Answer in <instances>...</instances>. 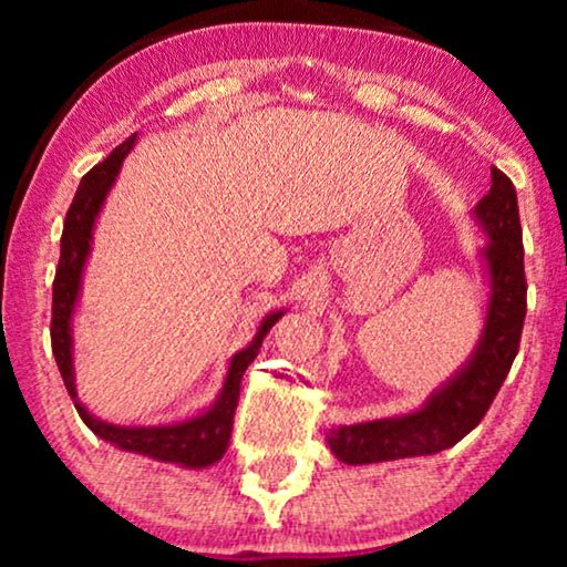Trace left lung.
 <instances>
[{
    "label": "left lung",
    "mask_w": 567,
    "mask_h": 567,
    "mask_svg": "<svg viewBox=\"0 0 567 567\" xmlns=\"http://www.w3.org/2000/svg\"><path fill=\"white\" fill-rule=\"evenodd\" d=\"M491 173V190L475 208L491 237L485 247L491 305L475 355L417 413L332 429L328 444L340 462L374 464L444 452L483 421L506 382L526 317L524 243L514 183L498 167Z\"/></svg>",
    "instance_id": "left-lung-1"
}]
</instances>
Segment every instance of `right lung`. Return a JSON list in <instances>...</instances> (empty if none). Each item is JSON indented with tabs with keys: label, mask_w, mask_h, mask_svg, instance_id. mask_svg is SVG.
<instances>
[{
	"label": "right lung",
	"mask_w": 567,
	"mask_h": 567,
	"mask_svg": "<svg viewBox=\"0 0 567 567\" xmlns=\"http://www.w3.org/2000/svg\"><path fill=\"white\" fill-rule=\"evenodd\" d=\"M136 142V134L128 136L121 146H115L111 157L100 162L82 177L76 196L66 212L64 231H61V258L56 266V278H53V307H51V348L56 355V367L64 379L66 392L72 394L76 413L92 433H97L100 439L111 441L118 449L126 452L154 456L159 462H175L183 467H208V464L219 462L224 452H227L229 439H231V423H235V410L239 400V382H243L245 369L250 367L255 355L260 351L262 338L268 336V330L278 322V317L284 312H274L262 320L258 336L245 351H239L229 363L227 382L219 400L214 402L212 410H206L204 415L190 417L185 423L175 425H150V429H123V425L103 423L95 415H90L84 405L76 402L74 390V374H72V336H69V322H72L74 301L80 293L82 281V268L90 252V239L92 227H95V216L103 206V200L111 190V185L118 175L121 162L126 157L131 146Z\"/></svg>",
	"instance_id": "add662e5"
}]
</instances>
